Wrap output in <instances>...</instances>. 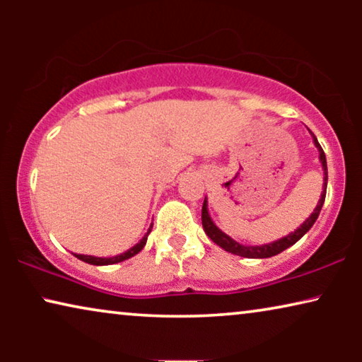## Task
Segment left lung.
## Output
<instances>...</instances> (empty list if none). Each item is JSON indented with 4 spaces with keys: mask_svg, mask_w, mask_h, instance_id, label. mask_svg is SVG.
I'll return each instance as SVG.
<instances>
[{
    "mask_svg": "<svg viewBox=\"0 0 362 362\" xmlns=\"http://www.w3.org/2000/svg\"><path fill=\"white\" fill-rule=\"evenodd\" d=\"M311 136H313L315 146L318 148V151H320V161H321V166H323L325 177H323V191H321L318 206L315 207V211L311 212V216L308 217V219H306L295 232H291V234L284 237V239H279V240L270 242V244H264V245H242V244H239V242H235L234 239H230L227 234H224V232H222L219 227L212 222L209 212H207V201L204 199V204H202V214H201L202 227H204V232L207 234V237H209L214 244L222 247V249L227 252H230V254L245 257V259H269V257H274L276 254H280V252H284L285 249H288V247L293 245L295 242H298L301 237H303L306 232L313 227L316 219H318L320 211H321V207H323V202L326 197V186H328V166H326V156H325L323 148H321V145L318 143V140H316V136L313 135V133H311Z\"/></svg>",
    "mask_w": 362,
    "mask_h": 362,
    "instance_id": "1",
    "label": "left lung"
}]
</instances>
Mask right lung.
I'll return each mask as SVG.
<instances>
[{
  "mask_svg": "<svg viewBox=\"0 0 362 362\" xmlns=\"http://www.w3.org/2000/svg\"><path fill=\"white\" fill-rule=\"evenodd\" d=\"M151 229H153V224L150 226V229H148L146 234L143 235V239L138 242L136 245H133L132 249H128L127 252H123V254H120V255H115V257H93V255H82V254H74V255H76L78 260L86 262V264H90V265H112V264H118V262H123V260L130 259V257H133V255H136L138 252H140L143 247H145L146 239H148V235H150Z\"/></svg>",
  "mask_w": 362,
  "mask_h": 362,
  "instance_id": "add662e5",
  "label": "right lung"
}]
</instances>
